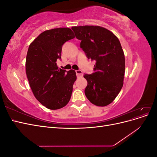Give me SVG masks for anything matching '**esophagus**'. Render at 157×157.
Instances as JSON below:
<instances>
[{
    "label": "esophagus",
    "instance_id": "1",
    "mask_svg": "<svg viewBox=\"0 0 157 157\" xmlns=\"http://www.w3.org/2000/svg\"><path fill=\"white\" fill-rule=\"evenodd\" d=\"M76 74H77V76L78 77H82V76H83L82 71L81 70H77V71H76Z\"/></svg>",
    "mask_w": 157,
    "mask_h": 157
}]
</instances>
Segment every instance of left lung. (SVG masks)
I'll return each mask as SVG.
<instances>
[{
  "mask_svg": "<svg viewBox=\"0 0 157 157\" xmlns=\"http://www.w3.org/2000/svg\"><path fill=\"white\" fill-rule=\"evenodd\" d=\"M80 47L88 59L96 61L92 74H85L84 93L95 105L104 107L113 101L123 86L125 58L120 41L112 32L99 26L72 27Z\"/></svg>",
  "mask_w": 157,
  "mask_h": 157,
  "instance_id": "8db88e82",
  "label": "left lung"
}]
</instances>
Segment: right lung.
<instances>
[{
  "label": "right lung",
  "mask_w": 157,
  "mask_h": 157,
  "mask_svg": "<svg viewBox=\"0 0 157 157\" xmlns=\"http://www.w3.org/2000/svg\"><path fill=\"white\" fill-rule=\"evenodd\" d=\"M75 38L71 29L61 27L42 32L33 40L27 51L25 69L30 87L36 99L52 110L69 103L77 79L75 71L59 69L62 46Z\"/></svg>",
  "instance_id": "right-lung-1"
}]
</instances>
